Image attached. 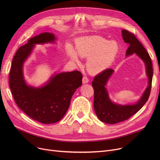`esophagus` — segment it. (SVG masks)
<instances>
[{
	"label": "esophagus",
	"instance_id": "34e87169",
	"mask_svg": "<svg viewBox=\"0 0 160 160\" xmlns=\"http://www.w3.org/2000/svg\"><path fill=\"white\" fill-rule=\"evenodd\" d=\"M89 82V79L87 77H83L82 78V82L83 83H86Z\"/></svg>",
	"mask_w": 160,
	"mask_h": 160
}]
</instances>
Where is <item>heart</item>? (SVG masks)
I'll return each instance as SVG.
<instances>
[{"label":"heart","instance_id":"1","mask_svg":"<svg viewBox=\"0 0 160 160\" xmlns=\"http://www.w3.org/2000/svg\"><path fill=\"white\" fill-rule=\"evenodd\" d=\"M119 51V45L115 41L98 36L82 38L75 44V51L68 47L67 54L75 62L78 56L88 58L87 67L89 72L98 74L105 71L113 62Z\"/></svg>","mask_w":160,"mask_h":160}]
</instances>
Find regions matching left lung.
I'll list each match as a JSON object with an SVG mask.
<instances>
[{
	"label": "left lung",
	"mask_w": 160,
	"mask_h": 160,
	"mask_svg": "<svg viewBox=\"0 0 160 160\" xmlns=\"http://www.w3.org/2000/svg\"><path fill=\"white\" fill-rule=\"evenodd\" d=\"M122 36L124 41L129 45L126 51V55L128 56L136 53L145 62L147 74L148 77V86L141 99L136 104L121 106L112 102L105 88L113 70L107 69L95 76L92 82V86L94 89L93 104L95 112L100 121L108 124H115L127 120L136 113L147 102L152 87L153 69L152 60L148 52L133 33L127 30H122Z\"/></svg>",
	"instance_id": "left-lung-1"
}]
</instances>
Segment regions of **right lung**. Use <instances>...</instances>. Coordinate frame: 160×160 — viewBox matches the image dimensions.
Instances as JSON below:
<instances>
[{
    "label": "right lung",
    "mask_w": 160,
    "mask_h": 160,
    "mask_svg": "<svg viewBox=\"0 0 160 160\" xmlns=\"http://www.w3.org/2000/svg\"><path fill=\"white\" fill-rule=\"evenodd\" d=\"M54 40V35L48 32L30 39L16 52L9 74L10 88L17 105L30 118L43 124L55 123L63 118L74 93L82 83V74L74 71L55 75L47 84L39 88L26 84L22 64L30 54L33 45Z\"/></svg>",
    "instance_id": "obj_1"
}]
</instances>
